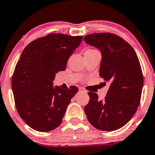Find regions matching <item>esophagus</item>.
<instances>
[{
    "label": "esophagus",
    "mask_w": 155,
    "mask_h": 155,
    "mask_svg": "<svg viewBox=\"0 0 155 155\" xmlns=\"http://www.w3.org/2000/svg\"><path fill=\"white\" fill-rule=\"evenodd\" d=\"M79 92L85 93V94H87V91L86 90V89H84V88H82V87H80V88L79 89Z\"/></svg>",
    "instance_id": "34e87169"
}]
</instances>
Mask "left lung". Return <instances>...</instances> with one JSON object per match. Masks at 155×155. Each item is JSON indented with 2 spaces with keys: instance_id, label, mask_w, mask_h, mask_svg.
Here are the masks:
<instances>
[{
  "instance_id": "left-lung-1",
  "label": "left lung",
  "mask_w": 155,
  "mask_h": 155,
  "mask_svg": "<svg viewBox=\"0 0 155 155\" xmlns=\"http://www.w3.org/2000/svg\"><path fill=\"white\" fill-rule=\"evenodd\" d=\"M84 40L101 51L100 76L110 82L103 100H99L96 93L88 92L84 112L94 128L115 131L131 120L140 103L143 84L140 63L134 48L115 34L94 33Z\"/></svg>"
}]
</instances>
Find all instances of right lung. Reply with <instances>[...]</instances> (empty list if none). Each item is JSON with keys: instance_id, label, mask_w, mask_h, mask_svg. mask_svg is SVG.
I'll list each match as a JSON object with an SVG mask.
<instances>
[{"instance_id": "right-lung-1", "label": "right lung", "mask_w": 155, "mask_h": 155, "mask_svg": "<svg viewBox=\"0 0 155 155\" xmlns=\"http://www.w3.org/2000/svg\"><path fill=\"white\" fill-rule=\"evenodd\" d=\"M82 38L49 34L33 40L22 52L12 76V91L18 113L34 130L50 131L62 122L78 88L53 87V81L56 73L66 70Z\"/></svg>"}]
</instances>
